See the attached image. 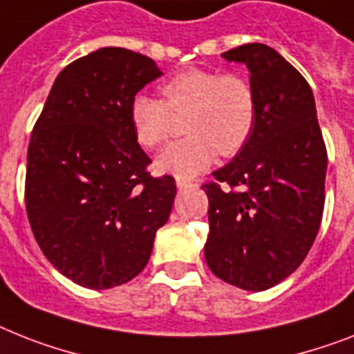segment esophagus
<instances>
[{
    "label": "esophagus",
    "mask_w": 354,
    "mask_h": 354,
    "mask_svg": "<svg viewBox=\"0 0 354 354\" xmlns=\"http://www.w3.org/2000/svg\"><path fill=\"white\" fill-rule=\"evenodd\" d=\"M175 183H177V188H179V189H184V188H194V186H197V184L192 183V180H188V179H180V177H177V180H175Z\"/></svg>",
    "instance_id": "obj_1"
}]
</instances>
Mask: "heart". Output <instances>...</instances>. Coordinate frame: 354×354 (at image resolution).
<instances>
[{"mask_svg": "<svg viewBox=\"0 0 354 354\" xmlns=\"http://www.w3.org/2000/svg\"><path fill=\"white\" fill-rule=\"evenodd\" d=\"M162 99L136 93L130 122L137 142L157 148L168 139L171 113H186L188 137L168 146L157 168L177 177H194L221 153L233 157L250 141L257 121V95L246 77L221 70L189 68L160 84Z\"/></svg>", "mask_w": 354, "mask_h": 354, "instance_id": "b5f03b06", "label": "heart"}]
</instances>
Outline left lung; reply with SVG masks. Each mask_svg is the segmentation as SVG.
I'll return each instance as SVG.
<instances>
[{
	"instance_id": "left-lung-1",
	"label": "left lung",
	"mask_w": 354,
	"mask_h": 354,
	"mask_svg": "<svg viewBox=\"0 0 354 354\" xmlns=\"http://www.w3.org/2000/svg\"><path fill=\"white\" fill-rule=\"evenodd\" d=\"M250 68L257 121L235 159L203 184L213 275L248 291L289 277L313 246L326 203L328 150L313 92L271 46L248 43L223 54Z\"/></svg>"
}]
</instances>
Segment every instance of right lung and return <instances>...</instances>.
<instances>
[{"label":"right lung","instance_id":"obj_1","mask_svg":"<svg viewBox=\"0 0 354 354\" xmlns=\"http://www.w3.org/2000/svg\"><path fill=\"white\" fill-rule=\"evenodd\" d=\"M160 70L148 55L106 46L55 79L32 130L25 206L55 270L90 289L145 270L170 217L171 175L153 177L130 122V101Z\"/></svg>","mask_w":354,"mask_h":354}]
</instances>
